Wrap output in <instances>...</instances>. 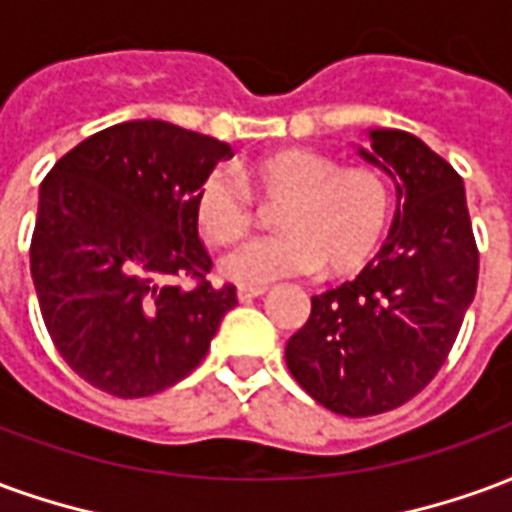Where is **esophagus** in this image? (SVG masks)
I'll list each match as a JSON object with an SVG mask.
<instances>
[{
	"label": "esophagus",
	"instance_id": "esophagus-1",
	"mask_svg": "<svg viewBox=\"0 0 512 512\" xmlns=\"http://www.w3.org/2000/svg\"><path fill=\"white\" fill-rule=\"evenodd\" d=\"M263 293H266V288H252V285H241V288H238V299L252 301V299H257V296H263Z\"/></svg>",
	"mask_w": 512,
	"mask_h": 512
}]
</instances>
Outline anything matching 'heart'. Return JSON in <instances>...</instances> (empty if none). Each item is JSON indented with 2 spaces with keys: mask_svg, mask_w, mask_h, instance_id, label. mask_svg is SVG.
<instances>
[{
  "mask_svg": "<svg viewBox=\"0 0 512 512\" xmlns=\"http://www.w3.org/2000/svg\"><path fill=\"white\" fill-rule=\"evenodd\" d=\"M243 186L213 169L194 191L200 233L213 244L241 241L255 227L252 197L279 202L274 224L282 233L235 249L222 271L244 285L318 271L323 279H348L376 257L389 227V186L370 167H340L312 147H282L252 158L241 169Z\"/></svg>",
  "mask_w": 512,
  "mask_h": 512,
  "instance_id": "heart-1",
  "label": "heart"
}]
</instances>
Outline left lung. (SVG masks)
Segmentation results:
<instances>
[{"label": "left lung", "instance_id": "1", "mask_svg": "<svg viewBox=\"0 0 512 512\" xmlns=\"http://www.w3.org/2000/svg\"><path fill=\"white\" fill-rule=\"evenodd\" d=\"M359 156L395 180L389 238L354 282L312 296L310 321L285 348L301 389L343 417L392 411L433 381L480 271L463 180L439 153L376 128Z\"/></svg>", "mask_w": 512, "mask_h": 512}]
</instances>
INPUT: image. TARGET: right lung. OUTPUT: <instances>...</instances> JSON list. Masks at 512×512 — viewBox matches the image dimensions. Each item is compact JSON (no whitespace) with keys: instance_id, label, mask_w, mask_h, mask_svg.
<instances>
[{"instance_id":"add662e5","label":"right lung","mask_w":512,"mask_h":512,"mask_svg":"<svg viewBox=\"0 0 512 512\" xmlns=\"http://www.w3.org/2000/svg\"><path fill=\"white\" fill-rule=\"evenodd\" d=\"M227 142L164 120L87 136L40 183L29 271L40 315L76 376L147 397L200 365L238 304L205 279L194 191ZM195 279V288L185 285Z\"/></svg>"}]
</instances>
